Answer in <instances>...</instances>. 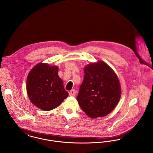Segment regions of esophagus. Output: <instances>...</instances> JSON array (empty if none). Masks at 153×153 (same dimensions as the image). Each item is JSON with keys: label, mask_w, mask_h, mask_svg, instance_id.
Segmentation results:
<instances>
[{"label": "esophagus", "mask_w": 153, "mask_h": 153, "mask_svg": "<svg viewBox=\"0 0 153 153\" xmlns=\"http://www.w3.org/2000/svg\"><path fill=\"white\" fill-rule=\"evenodd\" d=\"M76 90H72L69 92V95L70 96H75L76 95Z\"/></svg>", "instance_id": "esophagus-1"}]
</instances>
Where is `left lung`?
<instances>
[{
    "instance_id": "8db88e82",
    "label": "left lung",
    "mask_w": 153,
    "mask_h": 153,
    "mask_svg": "<svg viewBox=\"0 0 153 153\" xmlns=\"http://www.w3.org/2000/svg\"><path fill=\"white\" fill-rule=\"evenodd\" d=\"M84 80L77 100L91 118L106 116L116 107L121 97V86L116 74L102 61L84 68Z\"/></svg>"
}]
</instances>
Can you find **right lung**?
I'll return each instance as SVG.
<instances>
[{
    "label": "right lung",
    "instance_id": "add662e5",
    "mask_svg": "<svg viewBox=\"0 0 153 153\" xmlns=\"http://www.w3.org/2000/svg\"><path fill=\"white\" fill-rule=\"evenodd\" d=\"M58 72L57 66L39 63L28 74V97L35 106L43 110L49 111L57 108L68 97Z\"/></svg>",
    "mask_w": 153,
    "mask_h": 153
}]
</instances>
